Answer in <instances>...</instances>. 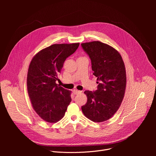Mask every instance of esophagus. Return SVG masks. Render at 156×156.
Wrapping results in <instances>:
<instances>
[{"instance_id": "1", "label": "esophagus", "mask_w": 156, "mask_h": 156, "mask_svg": "<svg viewBox=\"0 0 156 156\" xmlns=\"http://www.w3.org/2000/svg\"><path fill=\"white\" fill-rule=\"evenodd\" d=\"M81 93V91H79V90H73V93L74 94H79V93Z\"/></svg>"}]
</instances>
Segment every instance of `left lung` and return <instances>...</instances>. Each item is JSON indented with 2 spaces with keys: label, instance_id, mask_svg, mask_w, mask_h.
Here are the masks:
<instances>
[{
  "label": "left lung",
  "instance_id": "1",
  "mask_svg": "<svg viewBox=\"0 0 156 156\" xmlns=\"http://www.w3.org/2000/svg\"><path fill=\"white\" fill-rule=\"evenodd\" d=\"M90 56L93 75L97 77L98 90L85 91L87 100L81 107L83 114L91 121L102 122L110 119L119 108L126 84L125 66L120 53L100 41L82 43Z\"/></svg>",
  "mask_w": 156,
  "mask_h": 156
}]
</instances>
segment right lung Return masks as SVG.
<instances>
[{
	"label": "right lung",
	"instance_id": "1",
	"mask_svg": "<svg viewBox=\"0 0 156 156\" xmlns=\"http://www.w3.org/2000/svg\"><path fill=\"white\" fill-rule=\"evenodd\" d=\"M79 45V42L53 44L37 52L30 62L27 82L28 96L36 114L47 122L61 120L72 101L71 91L55 81L65 60Z\"/></svg>",
	"mask_w": 156,
	"mask_h": 156
}]
</instances>
